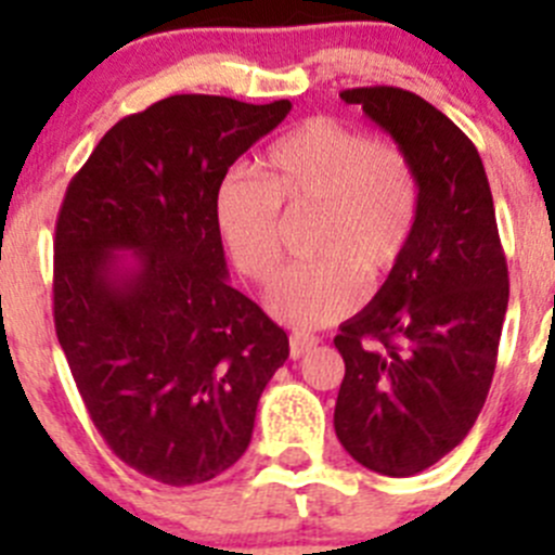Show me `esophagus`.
I'll list each match as a JSON object with an SVG mask.
<instances>
[{
	"label": "esophagus",
	"mask_w": 555,
	"mask_h": 555,
	"mask_svg": "<svg viewBox=\"0 0 555 555\" xmlns=\"http://www.w3.org/2000/svg\"><path fill=\"white\" fill-rule=\"evenodd\" d=\"M317 344H319L317 335L293 333V335H289V357H293V360H300V357L309 354V351H311Z\"/></svg>",
	"instance_id": "obj_1"
}]
</instances>
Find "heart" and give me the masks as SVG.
Masks as SVG:
<instances>
[{
  "label": "heart",
  "instance_id": "heart-1",
  "mask_svg": "<svg viewBox=\"0 0 555 555\" xmlns=\"http://www.w3.org/2000/svg\"><path fill=\"white\" fill-rule=\"evenodd\" d=\"M262 182L228 177L217 188L220 236L238 271L262 284L282 257V209L319 211L311 255L268 289L279 322L313 330L360 306L362 282L376 287L405 257L418 220V179L395 144L335 120L309 117L260 158Z\"/></svg>",
  "mask_w": 555,
  "mask_h": 555
}]
</instances>
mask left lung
Returning <instances> with one entry per match:
<instances>
[{"label":"left lung","mask_w":555,"mask_h":555,"mask_svg":"<svg viewBox=\"0 0 555 555\" xmlns=\"http://www.w3.org/2000/svg\"><path fill=\"white\" fill-rule=\"evenodd\" d=\"M408 155L418 220L376 298L340 324L346 376L335 435L373 473L408 478L433 467L473 429L507 311V262L483 160L456 126L402 88H351Z\"/></svg>","instance_id":"1"}]
</instances>
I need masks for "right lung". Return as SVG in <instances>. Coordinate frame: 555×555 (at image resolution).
<instances>
[{
	"mask_svg": "<svg viewBox=\"0 0 555 555\" xmlns=\"http://www.w3.org/2000/svg\"><path fill=\"white\" fill-rule=\"evenodd\" d=\"M293 104L182 93L122 117L55 222V335L115 456L166 486L242 459L287 333L231 287L215 198ZM131 250V256H117Z\"/></svg>",
	"mask_w": 555,
	"mask_h": 555,
	"instance_id": "1",
	"label": "right lung"
}]
</instances>
